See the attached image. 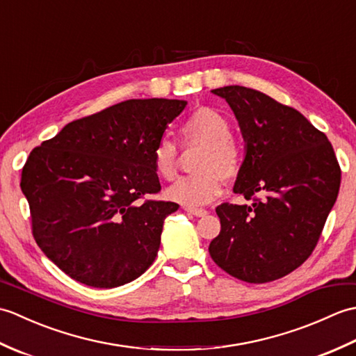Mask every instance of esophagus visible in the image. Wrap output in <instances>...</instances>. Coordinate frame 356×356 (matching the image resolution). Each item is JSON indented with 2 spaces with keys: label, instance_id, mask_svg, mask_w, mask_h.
Returning a JSON list of instances; mask_svg holds the SVG:
<instances>
[{
  "label": "esophagus",
  "instance_id": "obj_1",
  "mask_svg": "<svg viewBox=\"0 0 356 356\" xmlns=\"http://www.w3.org/2000/svg\"><path fill=\"white\" fill-rule=\"evenodd\" d=\"M188 214H193V216H195V217H203V216H207L208 213L205 209H202V208H188V207H185L184 208Z\"/></svg>",
  "mask_w": 356,
  "mask_h": 356
}]
</instances>
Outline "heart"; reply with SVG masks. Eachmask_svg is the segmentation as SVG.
Wrapping results in <instances>:
<instances>
[{
    "label": "heart",
    "instance_id": "heart-1",
    "mask_svg": "<svg viewBox=\"0 0 356 356\" xmlns=\"http://www.w3.org/2000/svg\"><path fill=\"white\" fill-rule=\"evenodd\" d=\"M185 148L202 147L194 170L197 172L179 179L166 190V197L180 205L194 208L213 202L222 193L223 179L237 176L243 165V149L231 136L229 120L214 108L200 107L180 127ZM179 148L162 138L153 149V168L159 177L171 180L176 176Z\"/></svg>",
    "mask_w": 356,
    "mask_h": 356
}]
</instances>
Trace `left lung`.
<instances>
[{
	"label": "left lung",
	"instance_id": "1",
	"mask_svg": "<svg viewBox=\"0 0 356 356\" xmlns=\"http://www.w3.org/2000/svg\"><path fill=\"white\" fill-rule=\"evenodd\" d=\"M213 93L229 104L246 142L234 193L252 205L216 208L222 229L209 255L243 282H274L312 254L337 200L341 170L326 134L300 111L240 86Z\"/></svg>",
	"mask_w": 356,
	"mask_h": 356
}]
</instances>
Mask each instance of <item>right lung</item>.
I'll return each instance as SVG.
<instances>
[{"mask_svg": "<svg viewBox=\"0 0 356 356\" xmlns=\"http://www.w3.org/2000/svg\"><path fill=\"white\" fill-rule=\"evenodd\" d=\"M186 107L130 99L67 124L33 148L21 174L38 246L76 282L110 289L153 264L163 220L179 205L161 191L156 143Z\"/></svg>", "mask_w": 356, "mask_h": 356, "instance_id": "1", "label": "right lung"}]
</instances>
